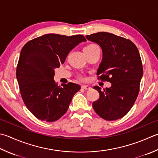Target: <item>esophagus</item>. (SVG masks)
Instances as JSON below:
<instances>
[{
	"label": "esophagus",
	"mask_w": 158,
	"mask_h": 158,
	"mask_svg": "<svg viewBox=\"0 0 158 158\" xmlns=\"http://www.w3.org/2000/svg\"><path fill=\"white\" fill-rule=\"evenodd\" d=\"M82 88L83 89H85V90H91V87L90 86H88V85H82Z\"/></svg>",
	"instance_id": "1"
}]
</instances>
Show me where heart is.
Instances as JSON below:
<instances>
[{
  "label": "heart",
  "instance_id": "b5f03b06",
  "mask_svg": "<svg viewBox=\"0 0 158 158\" xmlns=\"http://www.w3.org/2000/svg\"><path fill=\"white\" fill-rule=\"evenodd\" d=\"M96 46H97L96 44H89V45H88V46H87L85 47V48H87V47H96ZM79 78L80 79V80H84L85 78H83V77H82V76H80L79 77Z\"/></svg>",
  "mask_w": 158,
  "mask_h": 158
}]
</instances>
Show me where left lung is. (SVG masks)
<instances>
[{"mask_svg":"<svg viewBox=\"0 0 158 158\" xmlns=\"http://www.w3.org/2000/svg\"><path fill=\"white\" fill-rule=\"evenodd\" d=\"M86 38L102 49V60L97 71V75L101 76L98 79L111 83V87L103 91L95 86L100 98L92 106L105 120H118L130 111L138 96L143 76L139 51L130 40L111 33L98 32Z\"/></svg>","mask_w":158,"mask_h":158,"instance_id":"8db88e82","label":"left lung"}]
</instances>
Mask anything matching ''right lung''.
I'll return each instance as SVG.
<instances>
[{
  "label": "right lung",
  "instance_id": "add662e5",
  "mask_svg": "<svg viewBox=\"0 0 158 158\" xmlns=\"http://www.w3.org/2000/svg\"><path fill=\"white\" fill-rule=\"evenodd\" d=\"M87 40L82 35L49 34L27 43L20 52L16 78L23 100L35 118L48 123L60 119L80 86L55 83V69L74 47Z\"/></svg>",
  "mask_w": 158,
  "mask_h": 158
}]
</instances>
